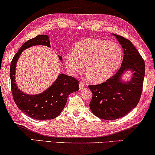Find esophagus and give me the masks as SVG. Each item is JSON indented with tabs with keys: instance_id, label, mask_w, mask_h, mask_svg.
I'll use <instances>...</instances> for the list:
<instances>
[{
	"instance_id": "34e87169",
	"label": "esophagus",
	"mask_w": 155,
	"mask_h": 155,
	"mask_svg": "<svg viewBox=\"0 0 155 155\" xmlns=\"http://www.w3.org/2000/svg\"><path fill=\"white\" fill-rule=\"evenodd\" d=\"M85 83L84 82H82V81H81L80 82V84H79V87H80V89H82V88H83L84 87H85Z\"/></svg>"
}]
</instances>
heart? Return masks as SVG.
<instances>
[{
	"instance_id": "heart-1",
	"label": "heart",
	"mask_w": 155,
	"mask_h": 155,
	"mask_svg": "<svg viewBox=\"0 0 155 155\" xmlns=\"http://www.w3.org/2000/svg\"><path fill=\"white\" fill-rule=\"evenodd\" d=\"M122 59V49L118 43L102 39H87L78 43L74 51L65 53L64 62L71 73L81 71L86 65L90 79L100 83L113 75Z\"/></svg>"
}]
</instances>
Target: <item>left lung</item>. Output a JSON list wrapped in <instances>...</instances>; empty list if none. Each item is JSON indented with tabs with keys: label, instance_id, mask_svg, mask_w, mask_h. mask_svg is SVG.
I'll list each match as a JSON object with an SVG mask.
<instances>
[{
	"label": "left lung",
	"instance_id": "8db88e82",
	"mask_svg": "<svg viewBox=\"0 0 155 155\" xmlns=\"http://www.w3.org/2000/svg\"><path fill=\"white\" fill-rule=\"evenodd\" d=\"M122 48L124 57L120 70L103 83L89 85L92 97L90 108L92 113L102 120L119 119L133 110L140 101L145 73L144 61L137 50L129 40L112 33ZM127 71L132 76L125 81Z\"/></svg>",
	"mask_w": 155,
	"mask_h": 155
}]
</instances>
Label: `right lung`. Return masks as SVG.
Returning a JSON list of instances; mask_svg holds the SVG:
<instances>
[{"instance_id":"right-lung-1","label":"right lung","mask_w":155,"mask_h":155,"mask_svg":"<svg viewBox=\"0 0 155 155\" xmlns=\"http://www.w3.org/2000/svg\"><path fill=\"white\" fill-rule=\"evenodd\" d=\"M35 45L51 48L49 37L47 35H39L32 38L25 42L14 55L10 68L12 93L18 107L28 117L39 120H52L63 111L68 95L79 90V82L71 76L60 73L53 83L41 93L30 95L22 92L15 81L16 65L23 51ZM58 58L62 61V56L58 55Z\"/></svg>"}]
</instances>
